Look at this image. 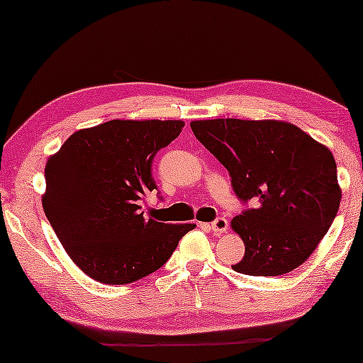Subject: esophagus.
<instances>
[{"mask_svg":"<svg viewBox=\"0 0 363 363\" xmlns=\"http://www.w3.org/2000/svg\"><path fill=\"white\" fill-rule=\"evenodd\" d=\"M211 230L218 233V235H221V233H225L228 230V220L225 216H220L216 218L215 221L211 223Z\"/></svg>","mask_w":363,"mask_h":363,"instance_id":"esophagus-1","label":"esophagus"}]
</instances>
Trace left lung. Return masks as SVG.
<instances>
[{
    "label": "left lung",
    "mask_w": 363,
    "mask_h": 363,
    "mask_svg": "<svg viewBox=\"0 0 363 363\" xmlns=\"http://www.w3.org/2000/svg\"><path fill=\"white\" fill-rule=\"evenodd\" d=\"M190 125L230 172L236 196L245 205L256 201L231 221L246 246L233 269L282 276L299 267L339 211L342 193L329 148L287 122L215 118Z\"/></svg>",
    "instance_id": "1"
}]
</instances>
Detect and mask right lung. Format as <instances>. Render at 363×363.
<instances>
[{
    "label": "right lung",
    "mask_w": 363,
    "mask_h": 363,
    "mask_svg": "<svg viewBox=\"0 0 363 363\" xmlns=\"http://www.w3.org/2000/svg\"><path fill=\"white\" fill-rule=\"evenodd\" d=\"M183 127L182 121H111L72 133L48 160L44 213L92 279L128 284L152 274L195 228L157 221L140 206L157 190L153 158Z\"/></svg>",
    "instance_id": "1"
}]
</instances>
